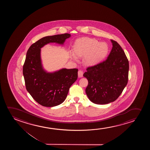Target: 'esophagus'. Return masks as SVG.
Returning <instances> with one entry per match:
<instances>
[{
	"mask_svg": "<svg viewBox=\"0 0 150 150\" xmlns=\"http://www.w3.org/2000/svg\"><path fill=\"white\" fill-rule=\"evenodd\" d=\"M83 71H82L81 70H79V71H78V77H79V78H81V77H83Z\"/></svg>",
	"mask_w": 150,
	"mask_h": 150,
	"instance_id": "obj_1",
	"label": "esophagus"
}]
</instances>
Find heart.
Here are the masks:
<instances>
[{
    "mask_svg": "<svg viewBox=\"0 0 150 150\" xmlns=\"http://www.w3.org/2000/svg\"><path fill=\"white\" fill-rule=\"evenodd\" d=\"M109 45L105 42H99L97 39L83 37L74 43V51L70 52L72 60H77V56L83 57V62L88 66L98 64L107 57Z\"/></svg>",
    "mask_w": 150,
    "mask_h": 150,
    "instance_id": "obj_1",
    "label": "heart"
}]
</instances>
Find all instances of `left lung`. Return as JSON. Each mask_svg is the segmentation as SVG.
<instances>
[{
  "label": "left lung",
  "instance_id": "8db88e82",
  "mask_svg": "<svg viewBox=\"0 0 150 150\" xmlns=\"http://www.w3.org/2000/svg\"><path fill=\"white\" fill-rule=\"evenodd\" d=\"M111 41L113 47L107 59L88 67L83 74L88 80L86 95L95 104L105 105L116 100L127 83L129 61L120 45Z\"/></svg>",
  "mask_w": 150,
  "mask_h": 150
}]
</instances>
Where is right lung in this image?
<instances>
[{"label":"right lung","mask_w":150,"mask_h":150,"mask_svg":"<svg viewBox=\"0 0 150 150\" xmlns=\"http://www.w3.org/2000/svg\"><path fill=\"white\" fill-rule=\"evenodd\" d=\"M71 34L48 36L33 43L27 51L23 75L27 91L42 106L55 107L65 100L69 88L78 78V69L62 68L47 72L43 68L41 49L50 43L64 45Z\"/></svg>","instance_id":"1"}]
</instances>
